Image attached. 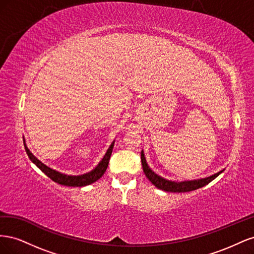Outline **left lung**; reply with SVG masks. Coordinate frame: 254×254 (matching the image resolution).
Wrapping results in <instances>:
<instances>
[{"instance_id":"obj_1","label":"left lung","mask_w":254,"mask_h":254,"mask_svg":"<svg viewBox=\"0 0 254 254\" xmlns=\"http://www.w3.org/2000/svg\"><path fill=\"white\" fill-rule=\"evenodd\" d=\"M141 161H142V167L145 176L147 177V179L153 184V186L157 187L158 189L165 190V191H172V193H186V191H190V190H195L197 189H200L204 186H206L207 183H210L213 181L219 174H221L224 171H221L217 174H214L211 177H207V178L204 179H199V180H194V181H184V182H174L166 180L162 177L158 176L156 173H153L149 166L146 163V160L144 157V152L143 150L141 151Z\"/></svg>"}]
</instances>
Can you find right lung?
Returning <instances> with one entry per match:
<instances>
[{
	"mask_svg": "<svg viewBox=\"0 0 254 254\" xmlns=\"http://www.w3.org/2000/svg\"><path fill=\"white\" fill-rule=\"evenodd\" d=\"M113 145H114V142L110 145V147L108 150H107L106 155L104 156L101 162H99V164L94 168L93 171H91L87 174L79 175V176H68V175L61 174L59 172L52 170V168H50L49 166L44 165L42 162H40V161L38 160L33 155V153L29 151L26 144H24V147H25V151L27 153V156L30 160H32V162L39 167L40 170L45 175H47L49 178H51L54 182L59 183V184H61V186H66V187H84V186H89V184L97 181L105 174L107 167H108V164H109V160H110L111 153H112Z\"/></svg>",
	"mask_w": 254,
	"mask_h": 254,
	"instance_id": "1",
	"label": "right lung"
}]
</instances>
